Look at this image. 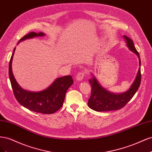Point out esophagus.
Instances as JSON below:
<instances>
[{"mask_svg":"<svg viewBox=\"0 0 152 152\" xmlns=\"http://www.w3.org/2000/svg\"><path fill=\"white\" fill-rule=\"evenodd\" d=\"M84 72H80L77 73V77H76V79L78 81H80L84 79Z\"/></svg>","mask_w":152,"mask_h":152,"instance_id":"34e87169","label":"esophagus"}]
</instances>
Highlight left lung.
<instances>
[{"label": "left lung", "mask_w": 152, "mask_h": 152, "mask_svg": "<svg viewBox=\"0 0 152 152\" xmlns=\"http://www.w3.org/2000/svg\"><path fill=\"white\" fill-rule=\"evenodd\" d=\"M124 38L126 41L127 47L138 56L140 66V56L135 48L133 41L126 35H124ZM141 68H139L136 79L129 89L124 93L114 94L101 86L96 78L93 76L89 80L91 86V94L87 103L89 107L97 112H108L123 108L132 99L138 89L141 83Z\"/></svg>", "instance_id": "1"}]
</instances>
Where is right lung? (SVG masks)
I'll return each mask as SVG.
<instances>
[{
  "label": "right lung",
  "instance_id": "right-lung-1",
  "mask_svg": "<svg viewBox=\"0 0 152 152\" xmlns=\"http://www.w3.org/2000/svg\"><path fill=\"white\" fill-rule=\"evenodd\" d=\"M44 35L45 34L42 32L38 34L30 32L23 37L18 44L26 39ZM15 49L9 65V76L16 99L23 107L33 112L45 114L56 112L63 106L66 91L73 83L72 77L66 75L58 78L46 89L37 93L23 89L17 83L12 71V61Z\"/></svg>",
  "mask_w": 152,
  "mask_h": 152
}]
</instances>
